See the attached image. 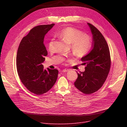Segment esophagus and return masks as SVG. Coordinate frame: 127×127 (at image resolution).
<instances>
[{
  "label": "esophagus",
  "mask_w": 127,
  "mask_h": 127,
  "mask_svg": "<svg viewBox=\"0 0 127 127\" xmlns=\"http://www.w3.org/2000/svg\"><path fill=\"white\" fill-rule=\"evenodd\" d=\"M68 71H69V69H63L62 70V72H67Z\"/></svg>",
  "instance_id": "esophagus-1"
}]
</instances>
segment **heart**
I'll return each mask as SVG.
<instances>
[{
    "instance_id": "b5f03b06",
    "label": "heart",
    "mask_w": 127,
    "mask_h": 127,
    "mask_svg": "<svg viewBox=\"0 0 127 127\" xmlns=\"http://www.w3.org/2000/svg\"><path fill=\"white\" fill-rule=\"evenodd\" d=\"M56 35L66 42L70 44L72 52L78 57L86 55L93 46L92 38L89 35L73 27H67L57 32ZM54 40L52 39L48 44V49L50 52L54 50Z\"/></svg>"
}]
</instances>
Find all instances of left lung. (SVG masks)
I'll return each instance as SVG.
<instances>
[{"label":"left lung","mask_w":127,"mask_h":127,"mask_svg":"<svg viewBox=\"0 0 127 127\" xmlns=\"http://www.w3.org/2000/svg\"><path fill=\"white\" fill-rule=\"evenodd\" d=\"M93 36V48L81 59L85 71L78 73L75 86L82 93L90 95L103 85L109 73L111 60L109 47L103 35L94 26L87 23Z\"/></svg>","instance_id":"left-lung-1"}]
</instances>
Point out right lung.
I'll return each instance as SVG.
<instances>
[{
  "label": "right lung",
  "mask_w": 127,
  "mask_h": 127,
  "mask_svg": "<svg viewBox=\"0 0 127 127\" xmlns=\"http://www.w3.org/2000/svg\"><path fill=\"white\" fill-rule=\"evenodd\" d=\"M54 25L33 28L22 40L17 52L16 68L20 78L30 92L37 95L48 92L58 77V70H45L42 64L48 55L44 44L45 35Z\"/></svg>",
  "instance_id": "obj_1"
}]
</instances>
